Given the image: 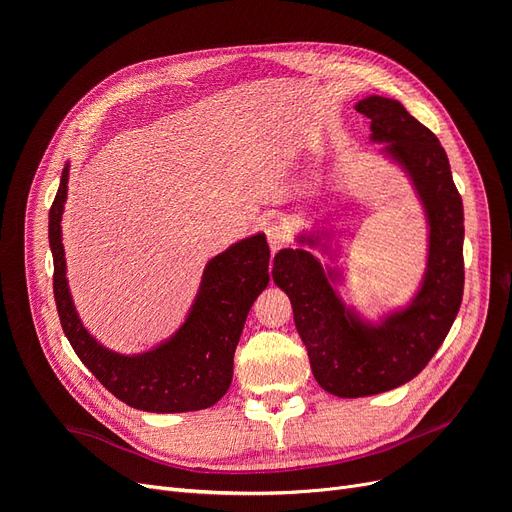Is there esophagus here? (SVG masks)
I'll list each match as a JSON object with an SVG mask.
<instances>
[{"mask_svg":"<svg viewBox=\"0 0 512 512\" xmlns=\"http://www.w3.org/2000/svg\"><path fill=\"white\" fill-rule=\"evenodd\" d=\"M265 232H267V239H269V245H271L273 252H277V250H280V247H284L290 241V230L282 222H277V220L269 222Z\"/></svg>","mask_w":512,"mask_h":512,"instance_id":"esophagus-1","label":"esophagus"}]
</instances>
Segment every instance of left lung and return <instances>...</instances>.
Listing matches in <instances>:
<instances>
[{
    "instance_id": "left-lung-1",
    "label": "left lung",
    "mask_w": 512,
    "mask_h": 512,
    "mask_svg": "<svg viewBox=\"0 0 512 512\" xmlns=\"http://www.w3.org/2000/svg\"><path fill=\"white\" fill-rule=\"evenodd\" d=\"M356 111L371 119V138L386 143L384 151L406 168L421 196L429 256L412 303L369 324L346 309L329 282L333 275L312 254H275L273 282L292 303L314 378L337 397L378 395L421 374L451 331L463 297V203L444 147L397 100L369 96Z\"/></svg>"
}]
</instances>
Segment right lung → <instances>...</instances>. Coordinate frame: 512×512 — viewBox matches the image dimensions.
<instances>
[{"mask_svg":"<svg viewBox=\"0 0 512 512\" xmlns=\"http://www.w3.org/2000/svg\"><path fill=\"white\" fill-rule=\"evenodd\" d=\"M66 194L68 166L49 211V243L57 314L76 356L102 386L136 410L192 412L220 401L232 382V359L247 312L269 284L267 237L262 232L247 237L209 260L183 327L158 348L126 356L100 346L74 309L59 226Z\"/></svg>","mask_w":512,"mask_h":512,"instance_id":"obj_1","label":"right lung"}]
</instances>
